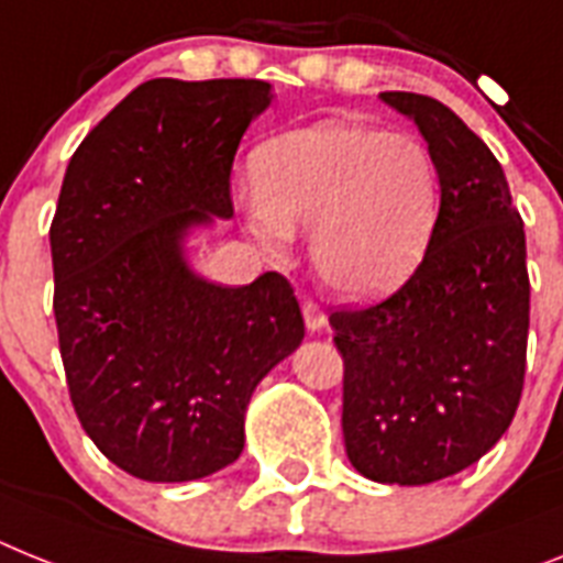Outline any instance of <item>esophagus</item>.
Wrapping results in <instances>:
<instances>
[{
    "mask_svg": "<svg viewBox=\"0 0 563 563\" xmlns=\"http://www.w3.org/2000/svg\"><path fill=\"white\" fill-rule=\"evenodd\" d=\"M303 320L309 332H320V329H325V323H329V320H325V311L320 309L314 300H303Z\"/></svg>",
    "mask_w": 563,
    "mask_h": 563,
    "instance_id": "34e87169",
    "label": "esophagus"
}]
</instances>
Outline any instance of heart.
Listing matches in <instances>:
<instances>
[{
  "label": "heart",
  "instance_id": "b5f03b06",
  "mask_svg": "<svg viewBox=\"0 0 563 563\" xmlns=\"http://www.w3.org/2000/svg\"><path fill=\"white\" fill-rule=\"evenodd\" d=\"M245 225L286 260L295 229L332 295L375 303L412 280L441 217V172L427 143L369 122L323 120L274 136L254 159Z\"/></svg>",
  "mask_w": 563,
  "mask_h": 563
}]
</instances>
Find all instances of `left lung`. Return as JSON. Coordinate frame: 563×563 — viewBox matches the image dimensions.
I'll return each instance as SVG.
<instances>
[{"label":"left lung","instance_id":"1","mask_svg":"<svg viewBox=\"0 0 563 563\" xmlns=\"http://www.w3.org/2000/svg\"><path fill=\"white\" fill-rule=\"evenodd\" d=\"M441 172V217L415 277L384 303L334 311L343 438L363 478L423 486L493 450L527 369L530 277L504 168L452 108L384 91Z\"/></svg>","mask_w":563,"mask_h":563}]
</instances>
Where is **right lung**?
<instances>
[{
  "mask_svg": "<svg viewBox=\"0 0 563 563\" xmlns=\"http://www.w3.org/2000/svg\"><path fill=\"white\" fill-rule=\"evenodd\" d=\"M263 79H151L85 136L59 191L54 314L79 423L134 478L183 484L245 446L260 380L303 343L286 277L231 289L188 240L231 220V163L272 106Z\"/></svg>",
  "mask_w": 563,
  "mask_h": 563,
  "instance_id": "add662e5",
  "label": "right lung"
}]
</instances>
